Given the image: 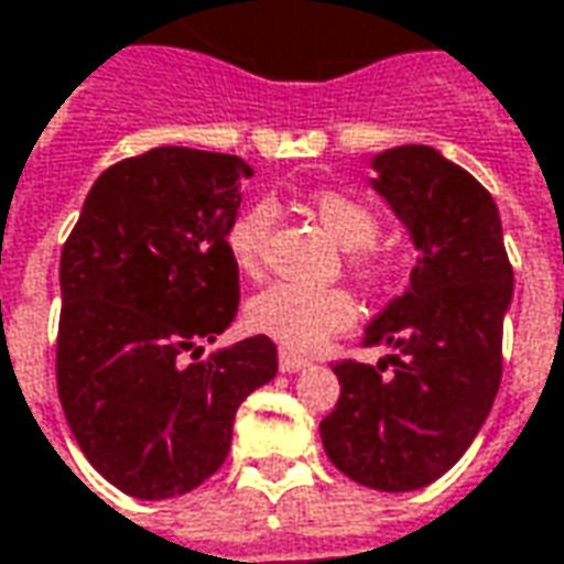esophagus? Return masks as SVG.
Here are the masks:
<instances>
[{"label": "esophagus", "mask_w": 564, "mask_h": 564, "mask_svg": "<svg viewBox=\"0 0 564 564\" xmlns=\"http://www.w3.org/2000/svg\"><path fill=\"white\" fill-rule=\"evenodd\" d=\"M308 361L302 358V355H293V351H281V370L283 373H299V370H305Z\"/></svg>", "instance_id": "esophagus-1"}]
</instances>
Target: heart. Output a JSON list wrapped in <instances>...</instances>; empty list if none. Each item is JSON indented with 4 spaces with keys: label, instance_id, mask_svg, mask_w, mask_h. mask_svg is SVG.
I'll list each match as a JSON object with an SVG mask.
<instances>
[{
    "label": "heart",
    "instance_id": "heart-1",
    "mask_svg": "<svg viewBox=\"0 0 564 564\" xmlns=\"http://www.w3.org/2000/svg\"><path fill=\"white\" fill-rule=\"evenodd\" d=\"M312 213L321 221V228L346 250L348 271L361 281H377L382 274V259L370 247L379 231L377 216L361 200L339 191H321L312 200ZM271 221H274V206L268 200L252 203L231 221L225 243L240 271L247 274L259 271ZM351 317H355V305L339 286L271 283L247 302L250 330L262 333L290 351H314L333 333L346 330Z\"/></svg>",
    "mask_w": 564,
    "mask_h": 564
}]
</instances>
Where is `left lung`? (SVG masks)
Listing matches in <instances>:
<instances>
[{
  "instance_id": "8db88e82",
  "label": "left lung",
  "mask_w": 564,
  "mask_h": 564,
  "mask_svg": "<svg viewBox=\"0 0 564 564\" xmlns=\"http://www.w3.org/2000/svg\"><path fill=\"white\" fill-rule=\"evenodd\" d=\"M370 187L411 234V286L367 324L379 364L339 361V401L321 420L333 466L373 491H416L473 444L500 389L512 265L497 203L429 144L373 156ZM392 369V375H386Z\"/></svg>"
}]
</instances>
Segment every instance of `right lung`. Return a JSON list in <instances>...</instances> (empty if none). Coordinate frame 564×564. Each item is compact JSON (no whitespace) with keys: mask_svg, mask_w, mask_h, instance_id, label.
Segmentation results:
<instances>
[{"mask_svg":"<svg viewBox=\"0 0 564 564\" xmlns=\"http://www.w3.org/2000/svg\"><path fill=\"white\" fill-rule=\"evenodd\" d=\"M250 175L240 156L194 148L120 160L61 250L57 398L86 459L138 500L203 485L243 398L278 373L268 336L200 358L240 302L225 237Z\"/></svg>","mask_w":564,"mask_h":564,"instance_id":"1","label":"right lung"}]
</instances>
